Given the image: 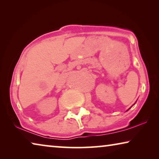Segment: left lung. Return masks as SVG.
I'll return each mask as SVG.
<instances>
[{
    "label": "left lung",
    "mask_w": 159,
    "mask_h": 159,
    "mask_svg": "<svg viewBox=\"0 0 159 159\" xmlns=\"http://www.w3.org/2000/svg\"><path fill=\"white\" fill-rule=\"evenodd\" d=\"M136 102H137V101H136ZM135 103H136V102H135ZM135 103H134V104H135ZM134 104H133V105H134ZM133 106H132V107H133ZM131 107H130V108H131ZM130 108H129V109H128V110H129V109H130Z\"/></svg>",
    "instance_id": "8db88e82"
}]
</instances>
